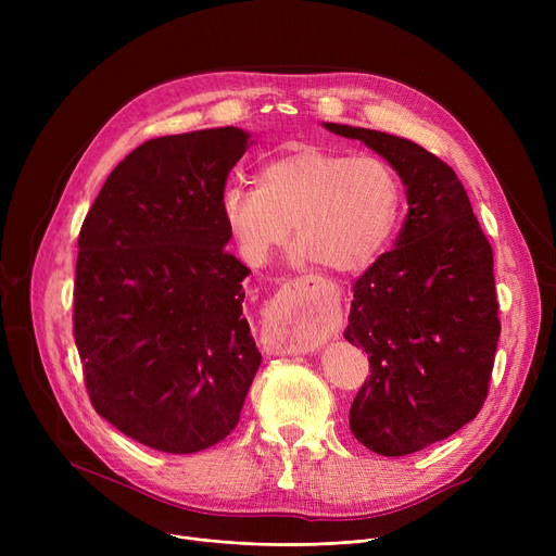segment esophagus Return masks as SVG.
<instances>
[{
	"label": "esophagus",
	"instance_id": "obj_1",
	"mask_svg": "<svg viewBox=\"0 0 556 556\" xmlns=\"http://www.w3.org/2000/svg\"><path fill=\"white\" fill-rule=\"evenodd\" d=\"M317 283L311 277H298L283 283L277 295L275 327L290 340L288 354L308 349L327 338L338 319V298L323 290L324 298H313Z\"/></svg>",
	"mask_w": 556,
	"mask_h": 556
}]
</instances>
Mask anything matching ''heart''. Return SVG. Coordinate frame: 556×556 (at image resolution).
<instances>
[{"instance_id": "1", "label": "heart", "mask_w": 556, "mask_h": 556, "mask_svg": "<svg viewBox=\"0 0 556 556\" xmlns=\"http://www.w3.org/2000/svg\"><path fill=\"white\" fill-rule=\"evenodd\" d=\"M403 182L383 157L340 151H293L263 164L256 187H227L220 216L252 263H266L295 227L300 258L338 275L369 268L394 239Z\"/></svg>"}]
</instances>
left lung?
Returning a JSON list of instances; mask_svg holds the SVG:
<instances>
[{
	"label": "left lung",
	"instance_id": "8db88e82",
	"mask_svg": "<svg viewBox=\"0 0 556 556\" xmlns=\"http://www.w3.org/2000/svg\"><path fill=\"white\" fill-rule=\"evenodd\" d=\"M401 175L407 216L394 248L354 281L344 338L369 354L349 428L388 457L442 442L478 417L501 338L493 252L455 170L419 143L325 124Z\"/></svg>",
	"mask_w": 556,
	"mask_h": 556
}]
</instances>
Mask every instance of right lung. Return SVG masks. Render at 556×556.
I'll return each instance as SVG.
<instances>
[{
    "instance_id": "obj_1",
    "label": "right lung",
    "mask_w": 556,
    "mask_h": 556,
    "mask_svg": "<svg viewBox=\"0 0 556 556\" xmlns=\"http://www.w3.org/2000/svg\"><path fill=\"white\" fill-rule=\"evenodd\" d=\"M241 128L143 141L108 175L78 233L74 340L94 410L162 453L237 428L261 354L243 317L250 270L229 254L227 175Z\"/></svg>"
}]
</instances>
